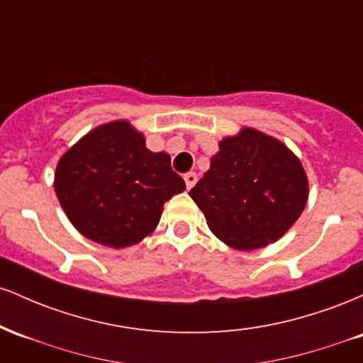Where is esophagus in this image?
Returning a JSON list of instances; mask_svg holds the SVG:
<instances>
[{
	"label": "esophagus",
	"mask_w": 363,
	"mask_h": 363,
	"mask_svg": "<svg viewBox=\"0 0 363 363\" xmlns=\"http://www.w3.org/2000/svg\"><path fill=\"white\" fill-rule=\"evenodd\" d=\"M184 181H186L187 189H191V187L196 184V181H198V176H196V172H186L184 174Z\"/></svg>",
	"instance_id": "1"
}]
</instances>
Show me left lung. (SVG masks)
Instances as JSON below:
<instances>
[{
	"label": "left lung",
	"mask_w": 363,
	"mask_h": 363,
	"mask_svg": "<svg viewBox=\"0 0 363 363\" xmlns=\"http://www.w3.org/2000/svg\"><path fill=\"white\" fill-rule=\"evenodd\" d=\"M309 186L301 160L264 133L225 138L189 196L213 234L240 251L274 242L297 222Z\"/></svg>",
	"instance_id": "left-lung-1"
}]
</instances>
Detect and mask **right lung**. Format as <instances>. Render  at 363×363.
Listing matches in <instances>:
<instances>
[{
  "instance_id": "1",
  "label": "right lung",
  "mask_w": 363,
  "mask_h": 363,
  "mask_svg": "<svg viewBox=\"0 0 363 363\" xmlns=\"http://www.w3.org/2000/svg\"><path fill=\"white\" fill-rule=\"evenodd\" d=\"M54 189L80 234L119 249L140 242L160 222L164 203L186 189L167 153L145 147L126 121L95 128L61 157Z\"/></svg>"
}]
</instances>
